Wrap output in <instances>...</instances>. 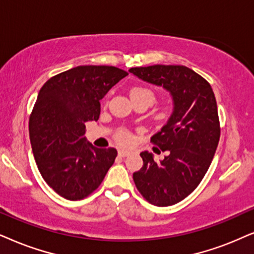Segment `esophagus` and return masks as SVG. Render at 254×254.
Instances as JSON below:
<instances>
[{
	"label": "esophagus",
	"instance_id": "1",
	"mask_svg": "<svg viewBox=\"0 0 254 254\" xmlns=\"http://www.w3.org/2000/svg\"><path fill=\"white\" fill-rule=\"evenodd\" d=\"M130 155V151H127V150H118V156L120 157H127V156H129Z\"/></svg>",
	"mask_w": 254,
	"mask_h": 254
}]
</instances>
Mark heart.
Masks as SVG:
<instances>
[{
	"label": "heart",
	"mask_w": 254,
	"mask_h": 254,
	"mask_svg": "<svg viewBox=\"0 0 254 254\" xmlns=\"http://www.w3.org/2000/svg\"><path fill=\"white\" fill-rule=\"evenodd\" d=\"M130 96L131 99L133 101V103L136 102H142V103H145L147 107L152 105L156 102V94L152 91L150 88L144 85H134L130 89ZM173 108L172 104L165 105V107L160 108L158 111L155 114V120L159 122H165L168 121L170 117L172 116ZM117 139L121 140V142H129L130 140V133L125 130H121L120 132L117 133Z\"/></svg>",
	"instance_id": "b5f03b06"
}]
</instances>
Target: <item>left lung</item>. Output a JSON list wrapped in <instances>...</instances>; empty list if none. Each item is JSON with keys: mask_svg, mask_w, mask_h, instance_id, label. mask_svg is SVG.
I'll list each match as a JSON object with an SVG mask.
<instances>
[{"mask_svg": "<svg viewBox=\"0 0 254 254\" xmlns=\"http://www.w3.org/2000/svg\"><path fill=\"white\" fill-rule=\"evenodd\" d=\"M143 81L171 92L175 110L168 123L151 137L166 151L157 163L147 151L133 182L143 198L156 206H170L192 193L210 168L220 138L213 90L204 77L184 65L139 66L129 70Z\"/></svg>", "mask_w": 254, "mask_h": 254, "instance_id": "left-lung-1", "label": "left lung"}]
</instances>
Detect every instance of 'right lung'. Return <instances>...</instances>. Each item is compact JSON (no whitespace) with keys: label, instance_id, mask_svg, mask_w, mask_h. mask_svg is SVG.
Instances as JSON below:
<instances>
[{"label":"right lung","instance_id":"right-lung-1","mask_svg":"<svg viewBox=\"0 0 254 254\" xmlns=\"http://www.w3.org/2000/svg\"><path fill=\"white\" fill-rule=\"evenodd\" d=\"M129 73L110 65H79L53 76L38 92L29 118V136L38 171L68 200L97 190L117 150L85 142V123L97 121L101 99Z\"/></svg>","mask_w":254,"mask_h":254}]
</instances>
